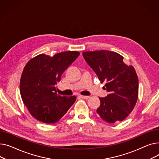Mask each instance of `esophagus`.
<instances>
[{
  "label": "esophagus",
  "instance_id": "esophagus-1",
  "mask_svg": "<svg viewBox=\"0 0 159 159\" xmlns=\"http://www.w3.org/2000/svg\"><path fill=\"white\" fill-rule=\"evenodd\" d=\"M80 98H81L82 99H89L90 97L89 96H80Z\"/></svg>",
  "mask_w": 159,
  "mask_h": 159
}]
</instances>
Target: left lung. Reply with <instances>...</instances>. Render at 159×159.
Masks as SVG:
<instances>
[{
	"label": "left lung",
	"mask_w": 159,
	"mask_h": 159,
	"mask_svg": "<svg viewBox=\"0 0 159 159\" xmlns=\"http://www.w3.org/2000/svg\"><path fill=\"white\" fill-rule=\"evenodd\" d=\"M83 56L101 83H105L108 92L107 97L99 98L97 113L109 123L123 120L138 99L139 80L134 67L125 64L123 56L114 51H85Z\"/></svg>",
	"instance_id": "obj_1"
}]
</instances>
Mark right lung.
Wrapping results in <instances>:
<instances>
[{"label":"right lung","instance_id":"obj_1","mask_svg":"<svg viewBox=\"0 0 159 159\" xmlns=\"http://www.w3.org/2000/svg\"><path fill=\"white\" fill-rule=\"evenodd\" d=\"M80 54L68 51L52 57L40 54L26 63L20 78V92L24 104L34 118L47 124L57 123L75 102V96L58 95L56 85Z\"/></svg>","mask_w":159,"mask_h":159}]
</instances>
